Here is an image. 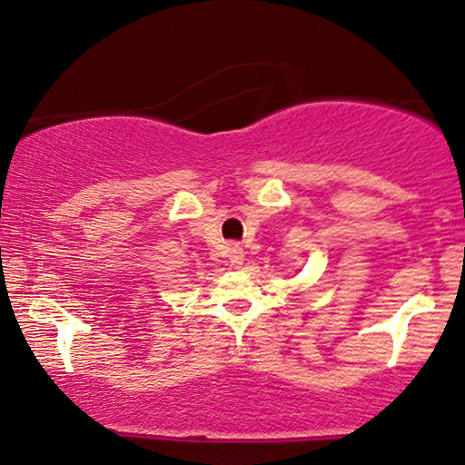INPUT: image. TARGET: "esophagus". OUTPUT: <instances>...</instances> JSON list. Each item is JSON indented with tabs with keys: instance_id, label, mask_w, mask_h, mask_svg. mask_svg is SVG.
<instances>
[{
	"instance_id": "obj_1",
	"label": "esophagus",
	"mask_w": 465,
	"mask_h": 465,
	"mask_svg": "<svg viewBox=\"0 0 465 465\" xmlns=\"http://www.w3.org/2000/svg\"><path fill=\"white\" fill-rule=\"evenodd\" d=\"M227 257H230V263L233 267H240L242 261H244V251L240 246H230L227 248Z\"/></svg>"
}]
</instances>
